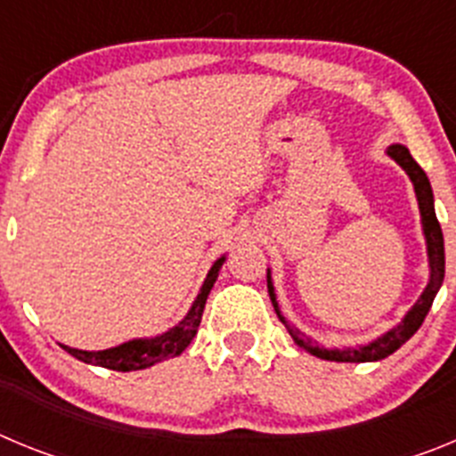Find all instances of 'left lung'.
Here are the masks:
<instances>
[{
    "label": "left lung",
    "mask_w": 456,
    "mask_h": 456,
    "mask_svg": "<svg viewBox=\"0 0 456 456\" xmlns=\"http://www.w3.org/2000/svg\"><path fill=\"white\" fill-rule=\"evenodd\" d=\"M386 155L390 159L400 164L404 168V173L409 175V180L413 183V191H416L418 199V209H420V224H422V235H425L427 244V260H429V281H427V288L422 289V294L418 297V301L409 308L404 317H402L400 324H395L393 329H388L386 333H381L374 340L365 342V345H356V347H322L317 342L310 340L304 331H299L297 326L289 324L285 320V315L281 313V305L276 301V289L272 283V272L267 269V289L269 299H272L273 310H276L278 320L283 322L288 333L292 336V340L299 345L301 349H305L308 354L317 358H324V361H336V363H372V361H381V358L390 356L393 352L404 345L413 333L418 331L425 322L427 313L432 308L434 297L438 294L443 285V276H445V247H443V231L441 224L436 219V209H434V191L427 173L418 167V162L411 157L409 148L402 146V143H393L388 146Z\"/></svg>",
    "instance_id": "left-lung-1"
}]
</instances>
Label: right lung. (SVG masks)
I'll use <instances>...</instances> for the list:
<instances>
[{
  "label": "right lung",
  "mask_w": 456,
  "mask_h": 456,
  "mask_svg": "<svg viewBox=\"0 0 456 456\" xmlns=\"http://www.w3.org/2000/svg\"><path fill=\"white\" fill-rule=\"evenodd\" d=\"M224 263L225 253L221 257H216V263L209 267L208 276H205L203 285H200L199 294H196V299H193L187 315H184L178 324L171 326L168 331L152 338H134V340H127L123 342V345H116V347L100 349V352H84V349H72L68 347V345H61V347L66 349L70 356L84 361V363L116 370V372L146 370L155 363H162L167 358L180 356V354L189 347V342L193 340V336L199 333L205 301H208L209 289L215 288L216 278H219V269L224 267Z\"/></svg>",
  "instance_id": "1"
}]
</instances>
